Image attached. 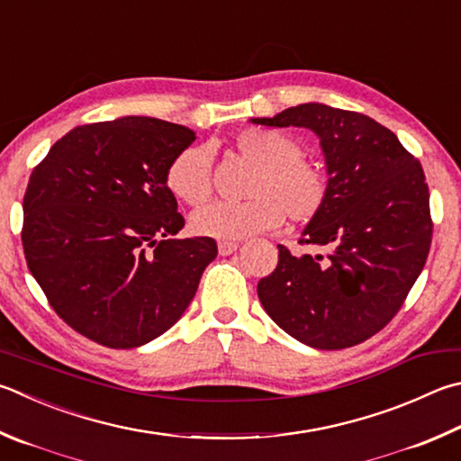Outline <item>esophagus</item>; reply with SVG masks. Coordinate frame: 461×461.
<instances>
[{"mask_svg":"<svg viewBox=\"0 0 461 461\" xmlns=\"http://www.w3.org/2000/svg\"><path fill=\"white\" fill-rule=\"evenodd\" d=\"M238 248H240V241H231V240L220 241V244H217V249H220L221 256H230V254L236 252Z\"/></svg>","mask_w":461,"mask_h":461,"instance_id":"1","label":"esophagus"}]
</instances>
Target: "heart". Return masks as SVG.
<instances>
[{
    "instance_id": "obj_1",
    "label": "heart",
    "mask_w": 461,
    "mask_h": 461,
    "mask_svg": "<svg viewBox=\"0 0 461 461\" xmlns=\"http://www.w3.org/2000/svg\"><path fill=\"white\" fill-rule=\"evenodd\" d=\"M238 153L256 167L248 187V202H217L191 217L195 233L213 240H241L280 225L308 223L329 202V175L316 161L303 157L290 137L270 129H246L233 139ZM171 194L189 205H199L212 194L209 153L202 147L185 149L167 171Z\"/></svg>"
}]
</instances>
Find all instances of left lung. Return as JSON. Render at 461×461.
Here are the masks:
<instances>
[{"mask_svg": "<svg viewBox=\"0 0 461 461\" xmlns=\"http://www.w3.org/2000/svg\"><path fill=\"white\" fill-rule=\"evenodd\" d=\"M252 122L311 129L329 173V202L300 238L321 252L292 256L278 246V266L258 282L259 303L312 348L371 339L399 312L429 254V189L420 161L371 116L321 103Z\"/></svg>", "mask_w": 461, "mask_h": 461, "instance_id": "8db88e82", "label": "left lung"}]
</instances>
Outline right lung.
Segmentation results:
<instances>
[{
	"label": "right lung",
	"mask_w": 461,
	"mask_h": 461,
	"mask_svg": "<svg viewBox=\"0 0 461 461\" xmlns=\"http://www.w3.org/2000/svg\"><path fill=\"white\" fill-rule=\"evenodd\" d=\"M195 132L150 116L82 124L56 140L23 195L22 244L62 321L111 348L147 345L179 321L217 256L167 187Z\"/></svg>",
	"instance_id": "1"
}]
</instances>
